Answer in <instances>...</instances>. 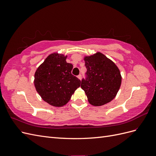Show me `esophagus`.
<instances>
[{
	"label": "esophagus",
	"mask_w": 156,
	"mask_h": 156,
	"mask_svg": "<svg viewBox=\"0 0 156 156\" xmlns=\"http://www.w3.org/2000/svg\"><path fill=\"white\" fill-rule=\"evenodd\" d=\"M77 77H78V79H80V80H81V79H82V75H81V74H79L78 76H77Z\"/></svg>",
	"instance_id": "obj_1"
}]
</instances>
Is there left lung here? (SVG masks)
Instances as JSON below:
<instances>
[{"label":"left lung","instance_id":"8db88e82","mask_svg":"<svg viewBox=\"0 0 156 156\" xmlns=\"http://www.w3.org/2000/svg\"><path fill=\"white\" fill-rule=\"evenodd\" d=\"M87 68L85 79L81 87L91 105L101 106L115 98L121 85L119 69L112 60L98 52L84 58Z\"/></svg>","mask_w":156,"mask_h":156}]
</instances>
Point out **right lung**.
<instances>
[{
    "instance_id": "add662e5",
    "label": "right lung",
    "mask_w": 156,
    "mask_h": 156,
    "mask_svg": "<svg viewBox=\"0 0 156 156\" xmlns=\"http://www.w3.org/2000/svg\"><path fill=\"white\" fill-rule=\"evenodd\" d=\"M66 58L62 54H51L34 74L36 91L44 101L55 107L66 104L81 85V81L72 74L73 65L66 62Z\"/></svg>"
}]
</instances>
